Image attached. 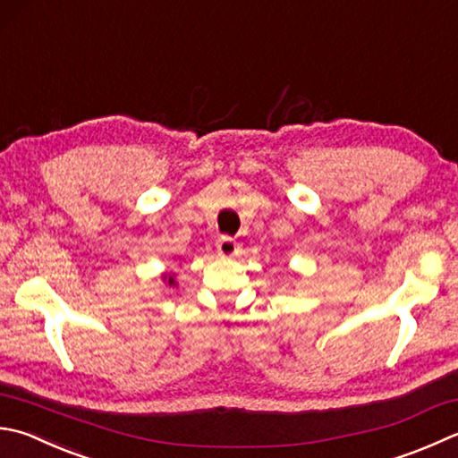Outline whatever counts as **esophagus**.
Returning <instances> with one entry per match:
<instances>
[{
	"instance_id": "34e87169",
	"label": "esophagus",
	"mask_w": 458,
	"mask_h": 458,
	"mask_svg": "<svg viewBox=\"0 0 458 458\" xmlns=\"http://www.w3.org/2000/svg\"><path fill=\"white\" fill-rule=\"evenodd\" d=\"M217 253L223 259H231L239 253V245L231 237H221L217 241Z\"/></svg>"
}]
</instances>
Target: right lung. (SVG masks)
Here are the masks:
<instances>
[{"instance_id":"right-lung-1","label":"right lung","mask_w":458,"mask_h":458,"mask_svg":"<svg viewBox=\"0 0 458 458\" xmlns=\"http://www.w3.org/2000/svg\"><path fill=\"white\" fill-rule=\"evenodd\" d=\"M171 283H175V281H174V279H171V277H169V284H171Z\"/></svg>"}]
</instances>
